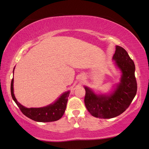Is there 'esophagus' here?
<instances>
[{
  "label": "esophagus",
  "instance_id": "obj_1",
  "mask_svg": "<svg viewBox=\"0 0 149 149\" xmlns=\"http://www.w3.org/2000/svg\"><path fill=\"white\" fill-rule=\"evenodd\" d=\"M84 80L83 79V78H79V82H80V83H81L82 81H83Z\"/></svg>",
  "mask_w": 149,
  "mask_h": 149
}]
</instances>
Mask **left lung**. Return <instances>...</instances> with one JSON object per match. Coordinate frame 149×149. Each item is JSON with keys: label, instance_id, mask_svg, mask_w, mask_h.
<instances>
[{"label": "left lung", "instance_id": "1", "mask_svg": "<svg viewBox=\"0 0 149 149\" xmlns=\"http://www.w3.org/2000/svg\"><path fill=\"white\" fill-rule=\"evenodd\" d=\"M112 59L121 77L109 92L102 93L84 86L85 106L91 115L97 118H112L120 115L127 109L136 94L135 65L127 51L116 45Z\"/></svg>", "mask_w": 149, "mask_h": 149}]
</instances>
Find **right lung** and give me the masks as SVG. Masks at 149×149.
Listing matches in <instances>:
<instances>
[{"instance_id":"1","label":"right lung","mask_w":149,"mask_h":149,"mask_svg":"<svg viewBox=\"0 0 149 149\" xmlns=\"http://www.w3.org/2000/svg\"><path fill=\"white\" fill-rule=\"evenodd\" d=\"M13 74H14V70ZM14 79L13 77L11 83V93L13 99L20 108L22 113L30 119L39 122H50L58 120L63 116L64 114L68 98L70 91H66L63 93L54 102L49 105L41 107H26L18 102L14 94L13 88Z\"/></svg>"}]
</instances>
